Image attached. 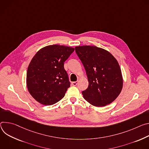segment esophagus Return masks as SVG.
I'll return each mask as SVG.
<instances>
[{"label": "esophagus", "instance_id": "34e87169", "mask_svg": "<svg viewBox=\"0 0 149 149\" xmlns=\"http://www.w3.org/2000/svg\"><path fill=\"white\" fill-rule=\"evenodd\" d=\"M78 84V81H72V85L73 86H76Z\"/></svg>", "mask_w": 149, "mask_h": 149}]
</instances>
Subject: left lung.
<instances>
[{"mask_svg": "<svg viewBox=\"0 0 149 149\" xmlns=\"http://www.w3.org/2000/svg\"><path fill=\"white\" fill-rule=\"evenodd\" d=\"M89 81L82 92L85 100L95 107L112 103L121 92L123 80L120 65L108 51L92 45L75 47Z\"/></svg>", "mask_w": 149, "mask_h": 149, "instance_id": "1", "label": "left lung"}]
</instances>
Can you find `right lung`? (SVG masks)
<instances>
[{
	"instance_id": "right-lung-1",
	"label": "right lung",
	"mask_w": 149,
	"mask_h": 149,
	"mask_svg": "<svg viewBox=\"0 0 149 149\" xmlns=\"http://www.w3.org/2000/svg\"><path fill=\"white\" fill-rule=\"evenodd\" d=\"M74 48L54 44L36 54L27 70L26 85L31 96L39 103L52 105L64 96L70 86L64 63Z\"/></svg>"
}]
</instances>
